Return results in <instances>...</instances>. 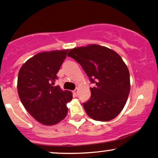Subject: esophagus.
<instances>
[{
	"mask_svg": "<svg viewBox=\"0 0 158 158\" xmlns=\"http://www.w3.org/2000/svg\"><path fill=\"white\" fill-rule=\"evenodd\" d=\"M78 90H79V89H78V88H76V89H75V90H73V94H75V95H77V93H78Z\"/></svg>",
	"mask_w": 158,
	"mask_h": 158,
	"instance_id": "34e87169",
	"label": "esophagus"
}]
</instances>
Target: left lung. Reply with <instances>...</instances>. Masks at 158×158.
<instances>
[{
  "instance_id": "obj_1",
  "label": "left lung",
  "mask_w": 158,
  "mask_h": 158,
  "mask_svg": "<svg viewBox=\"0 0 158 158\" xmlns=\"http://www.w3.org/2000/svg\"><path fill=\"white\" fill-rule=\"evenodd\" d=\"M68 56L82 67L91 83L90 99L83 103L94 120L115 118L126 105L130 92V75L122 58L113 50L98 44L71 49Z\"/></svg>"
}]
</instances>
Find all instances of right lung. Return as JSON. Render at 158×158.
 Segmentation results:
<instances>
[{
    "label": "right lung",
    "instance_id": "right-lung-1",
    "mask_svg": "<svg viewBox=\"0 0 158 158\" xmlns=\"http://www.w3.org/2000/svg\"><path fill=\"white\" fill-rule=\"evenodd\" d=\"M68 50L36 54L21 66L18 77V93L26 110L38 122L52 126L65 118L67 103L73 94L54 86Z\"/></svg>",
    "mask_w": 158,
    "mask_h": 158
}]
</instances>
